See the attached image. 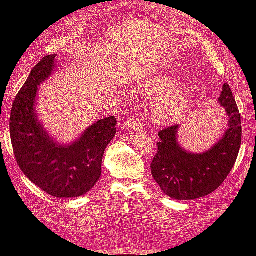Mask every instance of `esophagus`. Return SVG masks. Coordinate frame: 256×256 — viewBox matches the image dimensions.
Listing matches in <instances>:
<instances>
[{"mask_svg": "<svg viewBox=\"0 0 256 256\" xmlns=\"http://www.w3.org/2000/svg\"><path fill=\"white\" fill-rule=\"evenodd\" d=\"M124 125H125L126 128H129V129H138V126H140V124H138V120H136L134 118H128L125 120Z\"/></svg>", "mask_w": 256, "mask_h": 256, "instance_id": "34e87169", "label": "esophagus"}]
</instances>
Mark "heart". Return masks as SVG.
I'll return each mask as SVG.
<instances>
[{
	"mask_svg": "<svg viewBox=\"0 0 256 256\" xmlns=\"http://www.w3.org/2000/svg\"><path fill=\"white\" fill-rule=\"evenodd\" d=\"M178 81L166 79L162 82V92L168 95L157 100L152 109V120L158 124H168L180 116L189 104V99L184 92H177Z\"/></svg>",
	"mask_w": 256,
	"mask_h": 256,
	"instance_id": "obj_1",
	"label": "heart"
}]
</instances>
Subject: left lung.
I'll return each instance as SVG.
<instances>
[{
    "instance_id": "obj_1",
    "label": "left lung",
    "mask_w": 256,
    "mask_h": 256,
    "mask_svg": "<svg viewBox=\"0 0 256 256\" xmlns=\"http://www.w3.org/2000/svg\"><path fill=\"white\" fill-rule=\"evenodd\" d=\"M219 102L226 110L228 129L212 150L190 154L177 142L178 125L159 131L158 150L150 170L154 180L166 196L175 200H194L218 189L233 168L242 144V118L230 85H223Z\"/></svg>"
}]
</instances>
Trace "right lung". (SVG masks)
Here are the masks:
<instances>
[{"label": "right lung", "instance_id": "obj_1", "mask_svg": "<svg viewBox=\"0 0 256 256\" xmlns=\"http://www.w3.org/2000/svg\"><path fill=\"white\" fill-rule=\"evenodd\" d=\"M56 54L42 58L12 104L10 138L14 158L28 180L56 198L88 193L102 175L104 150L116 134L110 116L95 122L70 146H58L46 134L34 111L37 86L53 70Z\"/></svg>", "mask_w": 256, "mask_h": 256}]
</instances>
